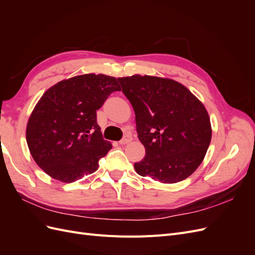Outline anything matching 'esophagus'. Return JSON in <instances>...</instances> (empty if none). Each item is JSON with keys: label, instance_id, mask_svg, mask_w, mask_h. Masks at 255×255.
<instances>
[{"label": "esophagus", "instance_id": "obj_1", "mask_svg": "<svg viewBox=\"0 0 255 255\" xmlns=\"http://www.w3.org/2000/svg\"><path fill=\"white\" fill-rule=\"evenodd\" d=\"M130 141H132V136H130L129 134H128V135L123 136V138L119 141V143L120 144H127V143H128Z\"/></svg>", "mask_w": 255, "mask_h": 255}]
</instances>
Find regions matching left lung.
<instances>
[{"mask_svg":"<svg viewBox=\"0 0 255 255\" xmlns=\"http://www.w3.org/2000/svg\"><path fill=\"white\" fill-rule=\"evenodd\" d=\"M135 112L145 155L136 172L161 183H177L202 163L212 138L204 105L173 80L149 75L118 79Z\"/></svg>","mask_w":255,"mask_h":255,"instance_id":"left-lung-1","label":"left lung"}]
</instances>
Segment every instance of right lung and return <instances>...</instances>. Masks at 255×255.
<instances>
[{
  "mask_svg": "<svg viewBox=\"0 0 255 255\" xmlns=\"http://www.w3.org/2000/svg\"><path fill=\"white\" fill-rule=\"evenodd\" d=\"M118 90L113 76L90 73L61 81L44 92L28 119L26 141L45 173L71 183L97 170L100 158L112 149L103 139L97 111Z\"/></svg>",
  "mask_w": 255,
  "mask_h": 255,
  "instance_id": "add662e5",
  "label": "right lung"
}]
</instances>
